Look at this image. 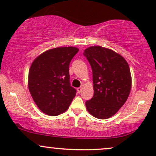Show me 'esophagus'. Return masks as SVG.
I'll return each instance as SVG.
<instances>
[{
  "mask_svg": "<svg viewBox=\"0 0 156 156\" xmlns=\"http://www.w3.org/2000/svg\"><path fill=\"white\" fill-rule=\"evenodd\" d=\"M77 91H78V93H80L82 91V87H78V88L77 89Z\"/></svg>",
  "mask_w": 156,
  "mask_h": 156,
  "instance_id": "1",
  "label": "esophagus"
}]
</instances>
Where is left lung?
I'll list each match as a JSON object with an SVG mask.
<instances>
[{
	"mask_svg": "<svg viewBox=\"0 0 156 156\" xmlns=\"http://www.w3.org/2000/svg\"><path fill=\"white\" fill-rule=\"evenodd\" d=\"M83 55L92 70L94 95L86 102L93 117L105 119L124 105L131 89L128 64L120 55L101 46L89 47Z\"/></svg>",
	"mask_w": 156,
	"mask_h": 156,
	"instance_id": "1",
	"label": "left lung"
}]
</instances>
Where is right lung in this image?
I'll return each mask as SVG.
<instances>
[{
	"label": "right lung",
	"instance_id": "1",
	"mask_svg": "<svg viewBox=\"0 0 156 156\" xmlns=\"http://www.w3.org/2000/svg\"><path fill=\"white\" fill-rule=\"evenodd\" d=\"M78 49L56 48L39 55L28 73V89L38 108L44 114L57 116L69 108L76 94L71 87L69 66Z\"/></svg>",
	"mask_w": 156,
	"mask_h": 156
}]
</instances>
